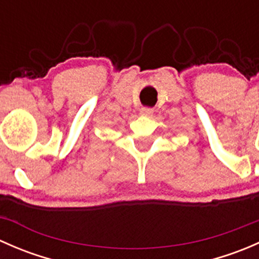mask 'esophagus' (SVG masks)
I'll use <instances>...</instances> for the list:
<instances>
[{
  "label": "esophagus",
  "instance_id": "obj_1",
  "mask_svg": "<svg viewBox=\"0 0 259 259\" xmlns=\"http://www.w3.org/2000/svg\"><path fill=\"white\" fill-rule=\"evenodd\" d=\"M153 109H150V108H143L142 110H140V115H142V116H146V117H150L151 115H153Z\"/></svg>",
  "mask_w": 259,
  "mask_h": 259
}]
</instances>
